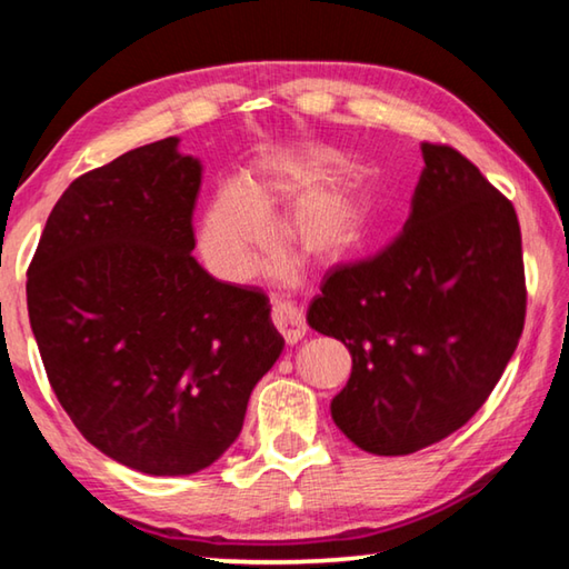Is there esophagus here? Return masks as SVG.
I'll return each instance as SVG.
<instances>
[{
	"label": "esophagus",
	"mask_w": 569,
	"mask_h": 569,
	"mask_svg": "<svg viewBox=\"0 0 569 569\" xmlns=\"http://www.w3.org/2000/svg\"><path fill=\"white\" fill-rule=\"evenodd\" d=\"M273 326L286 339V343H298L306 336V319L303 313L298 311L296 306L286 303V301H276L273 311H271Z\"/></svg>",
	"instance_id": "esophagus-1"
}]
</instances>
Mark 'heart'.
I'll list each match as a JSON object with an SVG mask.
<instances>
[{"mask_svg":"<svg viewBox=\"0 0 569 569\" xmlns=\"http://www.w3.org/2000/svg\"><path fill=\"white\" fill-rule=\"evenodd\" d=\"M343 158L329 148L281 150L261 162L246 186L228 182L198 220V250L210 273L240 281L271 243L268 210L302 192L288 206L281 236L303 261L333 266L363 243L371 226L369 196L353 176L325 178Z\"/></svg>","mask_w":569,"mask_h":569,"instance_id":"obj_1","label":"heart"}]
</instances>
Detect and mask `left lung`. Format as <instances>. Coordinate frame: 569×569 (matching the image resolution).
<instances>
[{"label": "left lung", "mask_w": 569, "mask_h": 569, "mask_svg": "<svg viewBox=\"0 0 569 569\" xmlns=\"http://www.w3.org/2000/svg\"><path fill=\"white\" fill-rule=\"evenodd\" d=\"M423 170L393 243L336 266L308 326L351 351L331 417L356 447L401 457L475 417L525 329L527 288L515 206L475 162L421 142Z\"/></svg>", "instance_id": "left-lung-1"}]
</instances>
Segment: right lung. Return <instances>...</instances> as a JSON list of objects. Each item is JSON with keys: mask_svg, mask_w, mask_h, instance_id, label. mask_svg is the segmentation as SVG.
Segmentation results:
<instances>
[{"mask_svg": "<svg viewBox=\"0 0 569 569\" xmlns=\"http://www.w3.org/2000/svg\"><path fill=\"white\" fill-rule=\"evenodd\" d=\"M200 170L166 138L84 172L27 271L57 401L102 455L156 477L213 465L283 351L268 296L190 256Z\"/></svg>", "mask_w": 569, "mask_h": 569, "instance_id": "add662e5", "label": "right lung"}]
</instances>
